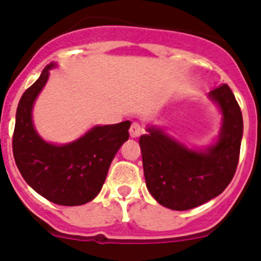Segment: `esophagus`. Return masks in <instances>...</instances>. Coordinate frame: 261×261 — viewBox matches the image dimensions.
<instances>
[{
  "label": "esophagus",
  "instance_id": "34e87169",
  "mask_svg": "<svg viewBox=\"0 0 261 261\" xmlns=\"http://www.w3.org/2000/svg\"><path fill=\"white\" fill-rule=\"evenodd\" d=\"M142 133V128L140 124L137 123H133L132 125H130V129H129V135H130V137L132 138H136V137H140Z\"/></svg>",
  "mask_w": 261,
  "mask_h": 261
}]
</instances>
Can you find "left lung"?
<instances>
[{"instance_id": "left-lung-1", "label": "left lung", "mask_w": 261, "mask_h": 261, "mask_svg": "<svg viewBox=\"0 0 261 261\" xmlns=\"http://www.w3.org/2000/svg\"><path fill=\"white\" fill-rule=\"evenodd\" d=\"M208 98L220 111L221 128L206 146L186 145L156 125H147L140 137L147 191L172 211H188L221 195L237 170L243 137L241 108L226 84Z\"/></svg>"}]
</instances>
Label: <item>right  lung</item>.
Returning <instances> with one entry per match:
<instances>
[{"instance_id": "right-lung-1", "label": "right lung", "mask_w": 261, "mask_h": 261, "mask_svg": "<svg viewBox=\"0 0 261 261\" xmlns=\"http://www.w3.org/2000/svg\"><path fill=\"white\" fill-rule=\"evenodd\" d=\"M50 62L35 84L23 93L15 115L13 153L26 183L49 201L77 206L95 199L107 177L111 162L129 138L130 121L94 125L68 144L45 141L34 125L36 99L47 85Z\"/></svg>"}]
</instances>
